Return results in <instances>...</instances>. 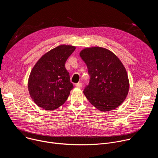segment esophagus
<instances>
[{"instance_id": "1", "label": "esophagus", "mask_w": 158, "mask_h": 158, "mask_svg": "<svg viewBox=\"0 0 158 158\" xmlns=\"http://www.w3.org/2000/svg\"><path fill=\"white\" fill-rule=\"evenodd\" d=\"M76 86L77 87H78V88H80V87H81L82 86V83H81V82H78V83H77V84H76Z\"/></svg>"}]
</instances>
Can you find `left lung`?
I'll list each match as a JSON object with an SVG mask.
<instances>
[{
    "mask_svg": "<svg viewBox=\"0 0 158 158\" xmlns=\"http://www.w3.org/2000/svg\"><path fill=\"white\" fill-rule=\"evenodd\" d=\"M80 56L87 65L90 76L89 85L83 91L90 103L102 112L119 107L129 89L127 74L119 59L101 47L85 48Z\"/></svg>",
    "mask_w": 158,
    "mask_h": 158,
    "instance_id": "1",
    "label": "left lung"
}]
</instances>
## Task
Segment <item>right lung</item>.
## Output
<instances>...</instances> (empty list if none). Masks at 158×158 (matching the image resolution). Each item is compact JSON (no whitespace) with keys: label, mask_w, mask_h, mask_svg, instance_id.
I'll return each instance as SVG.
<instances>
[{"label":"right lung","mask_w":158,"mask_h":158,"mask_svg":"<svg viewBox=\"0 0 158 158\" xmlns=\"http://www.w3.org/2000/svg\"><path fill=\"white\" fill-rule=\"evenodd\" d=\"M75 49L73 46L60 45L44 54L33 67L28 89L31 98L39 107L53 110L68 98L73 84L65 63Z\"/></svg>","instance_id":"obj_1"}]
</instances>
